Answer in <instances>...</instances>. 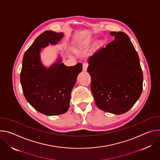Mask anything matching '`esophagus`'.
Instances as JSON below:
<instances>
[{
  "label": "esophagus",
  "instance_id": "esophagus-1",
  "mask_svg": "<svg viewBox=\"0 0 160 160\" xmlns=\"http://www.w3.org/2000/svg\"><path fill=\"white\" fill-rule=\"evenodd\" d=\"M87 67H88V64L87 62H83V70L84 72H86L87 70Z\"/></svg>",
  "mask_w": 160,
  "mask_h": 160
}]
</instances>
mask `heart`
Segmentation results:
<instances>
[{"label":"heart","mask_w":160,"mask_h":160,"mask_svg":"<svg viewBox=\"0 0 160 160\" xmlns=\"http://www.w3.org/2000/svg\"><path fill=\"white\" fill-rule=\"evenodd\" d=\"M104 44V40H99V41L98 42V48H101V47L103 46Z\"/></svg>","instance_id":"b5f03b06"}]
</instances>
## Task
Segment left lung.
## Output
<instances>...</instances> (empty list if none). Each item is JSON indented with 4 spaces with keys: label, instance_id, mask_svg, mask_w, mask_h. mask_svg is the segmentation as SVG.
I'll return each mask as SVG.
<instances>
[{
    "label": "left lung",
    "instance_id": "1",
    "mask_svg": "<svg viewBox=\"0 0 160 160\" xmlns=\"http://www.w3.org/2000/svg\"><path fill=\"white\" fill-rule=\"evenodd\" d=\"M110 34L115 39L88 58L87 72L98 108L121 115L139 99L143 75L138 54L128 36L122 32Z\"/></svg>",
    "mask_w": 160,
    "mask_h": 160
}]
</instances>
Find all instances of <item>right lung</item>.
Here are the masks:
<instances>
[{
    "instance_id": "right-lung-1",
    "label": "right lung",
    "mask_w": 160,
    "mask_h": 160,
    "mask_svg": "<svg viewBox=\"0 0 160 160\" xmlns=\"http://www.w3.org/2000/svg\"><path fill=\"white\" fill-rule=\"evenodd\" d=\"M62 33L51 30L41 33L25 52L22 62L20 82L27 101L37 111L48 116L62 115L70 108L72 90L82 64L66 66L60 56L50 66L41 61L42 49L56 45Z\"/></svg>"
}]
</instances>
